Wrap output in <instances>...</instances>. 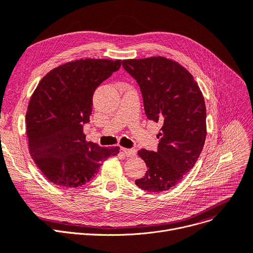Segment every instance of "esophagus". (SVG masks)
I'll list each match as a JSON object with an SVG mask.
<instances>
[{
	"label": "esophagus",
	"mask_w": 253,
	"mask_h": 253,
	"mask_svg": "<svg viewBox=\"0 0 253 253\" xmlns=\"http://www.w3.org/2000/svg\"><path fill=\"white\" fill-rule=\"evenodd\" d=\"M122 151L124 152L126 157H134L136 155V151L135 150H132V149H125V148H123Z\"/></svg>",
	"instance_id": "34e87169"
}]
</instances>
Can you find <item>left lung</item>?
Masks as SVG:
<instances>
[{
	"instance_id": "8db88e82",
	"label": "left lung",
	"mask_w": 253,
	"mask_h": 253,
	"mask_svg": "<svg viewBox=\"0 0 253 253\" xmlns=\"http://www.w3.org/2000/svg\"><path fill=\"white\" fill-rule=\"evenodd\" d=\"M124 69L140 87L149 120L161 123L158 151L140 150L149 167L137 187L160 193L176 185L194 167L206 138V106L192 74L178 62L153 56L124 59Z\"/></svg>"
}]
</instances>
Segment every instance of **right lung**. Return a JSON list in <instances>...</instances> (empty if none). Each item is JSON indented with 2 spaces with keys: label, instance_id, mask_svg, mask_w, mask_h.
<instances>
[{
  "label": "right lung",
  "instance_id": "right-lung-1",
  "mask_svg": "<svg viewBox=\"0 0 253 253\" xmlns=\"http://www.w3.org/2000/svg\"><path fill=\"white\" fill-rule=\"evenodd\" d=\"M120 66L121 59L69 61L50 71L35 89L25 115L30 154L57 187H81L105 159L119 154V147L88 142L83 125L89 122L93 93Z\"/></svg>",
  "mask_w": 253,
  "mask_h": 253
}]
</instances>
